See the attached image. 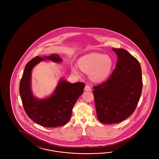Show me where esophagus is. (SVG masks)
<instances>
[{
    "label": "esophagus",
    "instance_id": "1",
    "mask_svg": "<svg viewBox=\"0 0 159 159\" xmlns=\"http://www.w3.org/2000/svg\"><path fill=\"white\" fill-rule=\"evenodd\" d=\"M91 86L89 85H86L85 88H84V91H91Z\"/></svg>",
    "mask_w": 159,
    "mask_h": 159
}]
</instances>
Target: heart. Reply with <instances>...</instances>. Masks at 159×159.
I'll return each mask as SVG.
<instances>
[{
  "instance_id": "b5f03b06",
  "label": "heart",
  "mask_w": 159,
  "mask_h": 159,
  "mask_svg": "<svg viewBox=\"0 0 159 159\" xmlns=\"http://www.w3.org/2000/svg\"><path fill=\"white\" fill-rule=\"evenodd\" d=\"M78 64L81 70L85 73H90L91 79L93 81L101 82L110 75L113 61L109 55L92 52L81 57ZM71 71L77 75H79V71L76 67H72Z\"/></svg>"
}]
</instances>
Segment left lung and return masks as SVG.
Here are the masks:
<instances>
[{"label":"left lung","mask_w":159,"mask_h":159,"mask_svg":"<svg viewBox=\"0 0 159 159\" xmlns=\"http://www.w3.org/2000/svg\"><path fill=\"white\" fill-rule=\"evenodd\" d=\"M113 50L117 55L116 68L106 81L93 87L97 117L105 124L119 123L132 114L143 89L139 61L125 49Z\"/></svg>","instance_id":"1"}]
</instances>
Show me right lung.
I'll return each mask as SVG.
<instances>
[{
    "label": "right lung",
    "mask_w": 159,
    "mask_h": 159,
    "mask_svg": "<svg viewBox=\"0 0 159 159\" xmlns=\"http://www.w3.org/2000/svg\"><path fill=\"white\" fill-rule=\"evenodd\" d=\"M49 60L60 62L58 54L42 58L37 56L26 64L20 83V94L24 109L27 116L38 125L47 128L65 125L71 116L77 99L83 93V82L68 83L61 79L52 95L45 99L34 97L31 89V75L33 67L41 61Z\"/></svg>",
    "instance_id": "obj_1"
}]
</instances>
